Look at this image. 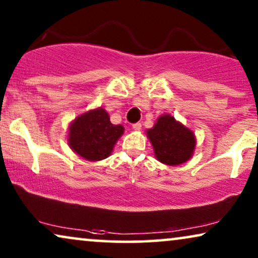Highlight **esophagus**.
<instances>
[{
	"label": "esophagus",
	"mask_w": 258,
	"mask_h": 258,
	"mask_svg": "<svg viewBox=\"0 0 258 258\" xmlns=\"http://www.w3.org/2000/svg\"><path fill=\"white\" fill-rule=\"evenodd\" d=\"M141 128H142V124H141L140 122L134 123V124H133V129L134 130H137V132H139V130H141Z\"/></svg>",
	"instance_id": "esophagus-1"
}]
</instances>
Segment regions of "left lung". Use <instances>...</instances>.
<instances>
[{
	"label": "left lung",
	"instance_id": "obj_1",
	"mask_svg": "<svg viewBox=\"0 0 258 258\" xmlns=\"http://www.w3.org/2000/svg\"><path fill=\"white\" fill-rule=\"evenodd\" d=\"M157 160L168 165L184 163L195 149V135L170 115L157 119L154 128L147 132Z\"/></svg>",
	"mask_w": 258,
	"mask_h": 258
}]
</instances>
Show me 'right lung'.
Instances as JSON below:
<instances>
[{
    "mask_svg": "<svg viewBox=\"0 0 258 258\" xmlns=\"http://www.w3.org/2000/svg\"><path fill=\"white\" fill-rule=\"evenodd\" d=\"M123 132L122 125L112 124L108 112L98 108L79 116L70 124L69 146L88 161H100L110 155Z\"/></svg>",
    "mask_w": 258,
    "mask_h": 258,
    "instance_id": "right-lung-1",
    "label": "right lung"
}]
</instances>
